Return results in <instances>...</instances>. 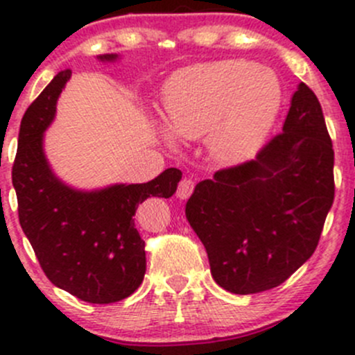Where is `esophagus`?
Segmentation results:
<instances>
[{
	"label": "esophagus",
	"mask_w": 355,
	"mask_h": 355,
	"mask_svg": "<svg viewBox=\"0 0 355 355\" xmlns=\"http://www.w3.org/2000/svg\"><path fill=\"white\" fill-rule=\"evenodd\" d=\"M192 191H194V180H192V178H184V180H182L180 184H178L177 198L178 199L191 198Z\"/></svg>",
	"instance_id": "esophagus-1"
}]
</instances>
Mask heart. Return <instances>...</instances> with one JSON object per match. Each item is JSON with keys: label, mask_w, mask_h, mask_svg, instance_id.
<instances>
[{"label": "heart", "mask_w": 355, "mask_h": 355, "mask_svg": "<svg viewBox=\"0 0 355 355\" xmlns=\"http://www.w3.org/2000/svg\"><path fill=\"white\" fill-rule=\"evenodd\" d=\"M284 101V89L270 68L245 60H225L180 71L163 91V118L180 139L206 135L213 159L237 164L263 148ZM171 144L170 135H164Z\"/></svg>", "instance_id": "obj_1"}]
</instances>
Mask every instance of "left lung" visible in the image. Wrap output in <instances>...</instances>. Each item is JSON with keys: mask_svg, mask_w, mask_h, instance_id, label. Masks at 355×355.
I'll return each mask as SVG.
<instances>
[{"mask_svg": "<svg viewBox=\"0 0 355 355\" xmlns=\"http://www.w3.org/2000/svg\"><path fill=\"white\" fill-rule=\"evenodd\" d=\"M333 161L323 110L300 82L282 134L196 185L185 214L221 288H275L313 256L335 198Z\"/></svg>", "mask_w": 355, "mask_h": 355, "instance_id": "8db88e82", "label": "left lung"}]
</instances>
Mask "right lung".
<instances>
[{"instance_id": "1", "label": "right lung", "mask_w": 355, "mask_h": 355, "mask_svg": "<svg viewBox=\"0 0 355 355\" xmlns=\"http://www.w3.org/2000/svg\"><path fill=\"white\" fill-rule=\"evenodd\" d=\"M116 62L118 55L98 56ZM71 77L63 70L25 111L12 182L19 220L53 285L91 304H111L139 288L146 273L144 241L135 228L137 206L171 198L182 171L168 168L148 184H114L82 191L56 177L44 155V132Z\"/></svg>"}]
</instances>
